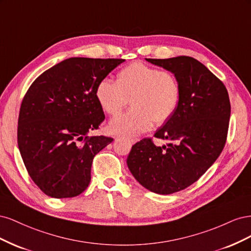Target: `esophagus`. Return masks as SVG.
I'll use <instances>...</instances> for the list:
<instances>
[{
    "instance_id": "obj_1",
    "label": "esophagus",
    "mask_w": 251,
    "mask_h": 251,
    "mask_svg": "<svg viewBox=\"0 0 251 251\" xmlns=\"http://www.w3.org/2000/svg\"><path fill=\"white\" fill-rule=\"evenodd\" d=\"M125 139H126V141L130 142V143H132V144H134V143H136V142L138 141V139L135 138V137H125Z\"/></svg>"
}]
</instances>
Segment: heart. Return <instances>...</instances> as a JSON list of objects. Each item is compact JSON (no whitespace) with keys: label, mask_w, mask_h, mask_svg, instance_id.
I'll return each mask as SVG.
<instances>
[{"label":"heart","mask_w":251,"mask_h":251,"mask_svg":"<svg viewBox=\"0 0 251 251\" xmlns=\"http://www.w3.org/2000/svg\"><path fill=\"white\" fill-rule=\"evenodd\" d=\"M95 94L104 112L117 114L131 101L133 107L114 117L110 130L115 134L137 135L162 125L176 112L181 97L180 83L169 71L135 62L117 74V80L104 77L97 83Z\"/></svg>","instance_id":"heart-1"}]
</instances>
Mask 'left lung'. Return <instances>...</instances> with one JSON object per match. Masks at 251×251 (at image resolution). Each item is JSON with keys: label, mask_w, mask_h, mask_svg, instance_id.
Listing matches in <instances>:
<instances>
[{"label": "left lung", "mask_w": 251, "mask_h": 251, "mask_svg": "<svg viewBox=\"0 0 251 251\" xmlns=\"http://www.w3.org/2000/svg\"><path fill=\"white\" fill-rule=\"evenodd\" d=\"M177 77L181 87L178 108L155 137L168 140L157 147L144 138L126 159L134 178L149 191L170 195L198 180L214 164L226 142L230 101L224 83L191 56L146 58Z\"/></svg>", "instance_id": "obj_1"}]
</instances>
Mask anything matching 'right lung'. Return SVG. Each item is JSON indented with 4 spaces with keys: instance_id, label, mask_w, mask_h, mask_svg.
Returning a JSON list of instances; mask_svg holds the SVG:
<instances>
[{
    "instance_id": "right-lung-1",
    "label": "right lung",
    "mask_w": 251,
    "mask_h": 251,
    "mask_svg": "<svg viewBox=\"0 0 251 251\" xmlns=\"http://www.w3.org/2000/svg\"><path fill=\"white\" fill-rule=\"evenodd\" d=\"M124 62L71 57L45 71L28 89L18 144L28 174L47 196L72 198L88 187L93 158L113 141L88 135L104 120L96 86Z\"/></svg>"
}]
</instances>
